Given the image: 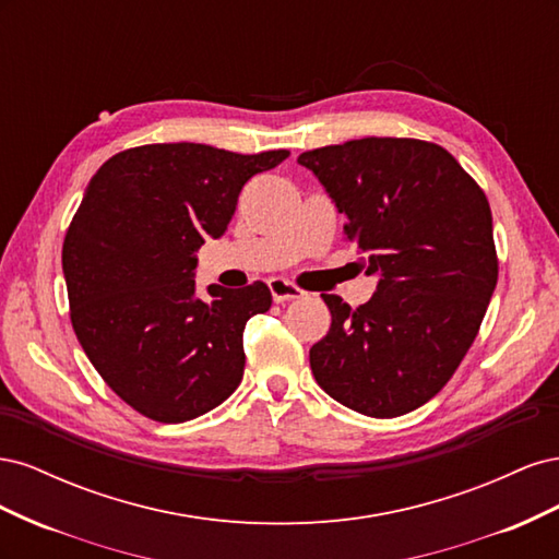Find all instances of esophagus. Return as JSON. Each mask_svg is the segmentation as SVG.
Returning a JSON list of instances; mask_svg holds the SVG:
<instances>
[{"mask_svg":"<svg viewBox=\"0 0 559 559\" xmlns=\"http://www.w3.org/2000/svg\"><path fill=\"white\" fill-rule=\"evenodd\" d=\"M267 286H270V294H273V300H275V302L302 298V292L298 289V286L292 284L289 280H284V277L267 280Z\"/></svg>","mask_w":559,"mask_h":559,"instance_id":"34e87169","label":"esophagus"}]
</instances>
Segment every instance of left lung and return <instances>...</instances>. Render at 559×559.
I'll return each mask as SVG.
<instances>
[{
  "instance_id": "8db88e82",
  "label": "left lung",
  "mask_w": 559,
  "mask_h": 559,
  "mask_svg": "<svg viewBox=\"0 0 559 559\" xmlns=\"http://www.w3.org/2000/svg\"><path fill=\"white\" fill-rule=\"evenodd\" d=\"M298 163L347 216L378 292L352 310L321 294L331 329L310 349L317 384L368 417H399L433 399L476 341L499 261L480 186L443 146L364 138Z\"/></svg>"
}]
</instances>
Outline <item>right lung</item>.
Returning <instances> with one entry per match:
<instances>
[{"label":"right lung","instance_id":"obj_1","mask_svg":"<svg viewBox=\"0 0 559 559\" xmlns=\"http://www.w3.org/2000/svg\"><path fill=\"white\" fill-rule=\"evenodd\" d=\"M286 156L144 144L93 175L62 245L70 317L97 373L144 417L179 425L238 389L245 324L273 296L253 282L200 298L195 251L226 233L242 186Z\"/></svg>","mask_w":559,"mask_h":559}]
</instances>
